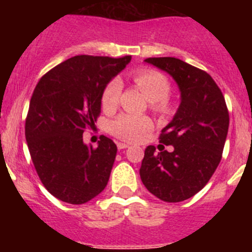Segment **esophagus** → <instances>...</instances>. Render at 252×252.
<instances>
[{"mask_svg":"<svg viewBox=\"0 0 252 252\" xmlns=\"http://www.w3.org/2000/svg\"><path fill=\"white\" fill-rule=\"evenodd\" d=\"M117 148H119V150H124V149H127L128 145L125 142H117Z\"/></svg>","mask_w":252,"mask_h":252,"instance_id":"obj_1","label":"esophagus"}]
</instances>
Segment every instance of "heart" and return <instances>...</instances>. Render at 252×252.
Masks as SVG:
<instances>
[{
    "mask_svg": "<svg viewBox=\"0 0 252 252\" xmlns=\"http://www.w3.org/2000/svg\"><path fill=\"white\" fill-rule=\"evenodd\" d=\"M133 82L144 93L146 98L151 101L153 108L164 111L166 108L165 98L170 91L168 78L155 70H139L133 74ZM122 83L120 79H112L107 84L102 93V107L106 111H111L117 107L121 95ZM151 127V121L146 116L122 113L111 122L110 131L119 139L126 141H136Z\"/></svg>",
    "mask_w": 252,
    "mask_h": 252,
    "instance_id": "1",
    "label": "heart"
}]
</instances>
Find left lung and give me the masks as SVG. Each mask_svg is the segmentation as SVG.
I'll use <instances>...</instances> for the list:
<instances>
[{
    "mask_svg": "<svg viewBox=\"0 0 252 252\" xmlns=\"http://www.w3.org/2000/svg\"><path fill=\"white\" fill-rule=\"evenodd\" d=\"M145 63L168 73L180 103L161 130L160 142L173 150L145 149L140 177L149 192L169 203L186 201L208 183L221 161L230 117L212 77L177 58H148Z\"/></svg>",
    "mask_w": 252,
    "mask_h": 252,
    "instance_id": "obj_1",
    "label": "left lung"
}]
</instances>
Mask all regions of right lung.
<instances>
[{"mask_svg":"<svg viewBox=\"0 0 252 252\" xmlns=\"http://www.w3.org/2000/svg\"><path fill=\"white\" fill-rule=\"evenodd\" d=\"M131 57L77 55L49 70L35 87L25 124L31 159L50 194L70 204H83L106 188L117 154L111 139L97 148L83 132L101 112L102 93Z\"/></svg>","mask_w":252,"mask_h":252,"instance_id":"right-lung-1","label":"right lung"}]
</instances>
